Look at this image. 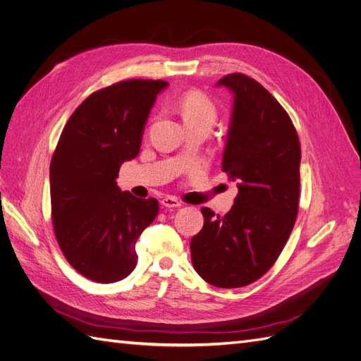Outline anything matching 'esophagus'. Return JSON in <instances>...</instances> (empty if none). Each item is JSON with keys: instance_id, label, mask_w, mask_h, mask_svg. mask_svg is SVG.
I'll return each mask as SVG.
<instances>
[{"instance_id": "34e87169", "label": "esophagus", "mask_w": 361, "mask_h": 361, "mask_svg": "<svg viewBox=\"0 0 361 361\" xmlns=\"http://www.w3.org/2000/svg\"><path fill=\"white\" fill-rule=\"evenodd\" d=\"M161 204L164 207H179L182 206V202L178 200L176 197H173V195H166V197L161 200Z\"/></svg>"}]
</instances>
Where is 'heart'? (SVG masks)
Masks as SVG:
<instances>
[{
  "mask_svg": "<svg viewBox=\"0 0 361 361\" xmlns=\"http://www.w3.org/2000/svg\"><path fill=\"white\" fill-rule=\"evenodd\" d=\"M179 110L182 113L185 123L195 122H215L216 110L214 102L204 93L199 90H191L185 93L179 101Z\"/></svg>",
  "mask_w": 361,
  "mask_h": 361,
  "instance_id": "obj_1",
  "label": "heart"
}]
</instances>
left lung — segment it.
Returning a JSON list of instances; mask_svg holds the SVG:
<instances>
[{"mask_svg": "<svg viewBox=\"0 0 361 361\" xmlns=\"http://www.w3.org/2000/svg\"><path fill=\"white\" fill-rule=\"evenodd\" d=\"M233 93L221 170L238 180L224 216L202 207L191 239L197 274L216 288H243L274 265L298 214L301 147L290 117L264 85L244 73L216 82Z\"/></svg>", "mask_w": 361, "mask_h": 361, "instance_id": "8db88e82", "label": "left lung"}]
</instances>
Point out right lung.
<instances>
[{"instance_id": "obj_1", "label": "right lung", "mask_w": 361, "mask_h": 361, "mask_svg": "<svg viewBox=\"0 0 361 361\" xmlns=\"http://www.w3.org/2000/svg\"><path fill=\"white\" fill-rule=\"evenodd\" d=\"M169 82L128 80L92 93L64 126L51 159L54 233L85 279L114 283L137 265L135 243L158 215V200L117 187L120 166L134 159L149 113Z\"/></svg>"}]
</instances>
